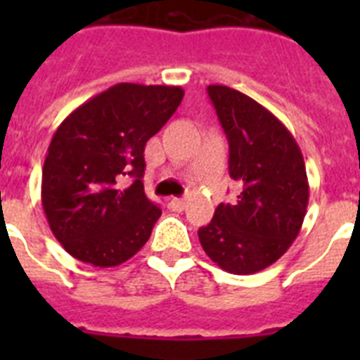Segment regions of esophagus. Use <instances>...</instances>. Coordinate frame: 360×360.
<instances>
[{
	"instance_id": "obj_1",
	"label": "esophagus",
	"mask_w": 360,
	"mask_h": 360,
	"mask_svg": "<svg viewBox=\"0 0 360 360\" xmlns=\"http://www.w3.org/2000/svg\"><path fill=\"white\" fill-rule=\"evenodd\" d=\"M187 205V200L186 198H173L169 202V207L173 209V211H184Z\"/></svg>"
}]
</instances>
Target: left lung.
Listing matches in <instances>:
<instances>
[{"mask_svg":"<svg viewBox=\"0 0 360 360\" xmlns=\"http://www.w3.org/2000/svg\"><path fill=\"white\" fill-rule=\"evenodd\" d=\"M229 141V174L241 186L236 203H219L198 231L203 250L231 274L276 263L297 238L308 205L303 153L285 124L229 86L207 88Z\"/></svg>","mask_w":360,"mask_h":360,"instance_id":"obj_1","label":"left lung"}]
</instances>
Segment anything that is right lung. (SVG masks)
Here are the masks:
<instances>
[{"label":"right lung","mask_w":360,"mask_h":360,"mask_svg":"<svg viewBox=\"0 0 360 360\" xmlns=\"http://www.w3.org/2000/svg\"><path fill=\"white\" fill-rule=\"evenodd\" d=\"M184 98L180 86L120 82L73 110L53 133L41 202L66 252L106 269L128 262L149 240L162 211L146 196V142ZM136 178L128 190L118 180Z\"/></svg>","instance_id":"add662e5"}]
</instances>
